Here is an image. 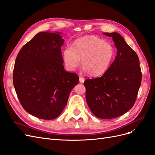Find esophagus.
Listing matches in <instances>:
<instances>
[{
  "mask_svg": "<svg viewBox=\"0 0 155 155\" xmlns=\"http://www.w3.org/2000/svg\"><path fill=\"white\" fill-rule=\"evenodd\" d=\"M84 81H85V79L82 77H79V82L80 83H83Z\"/></svg>",
  "mask_w": 155,
  "mask_h": 155,
  "instance_id": "34e87169",
  "label": "esophagus"
}]
</instances>
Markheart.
Instances as JSON below:
<instances>
[{"label": "heart", "mask_w": 155, "mask_h": 155, "mask_svg": "<svg viewBox=\"0 0 155 155\" xmlns=\"http://www.w3.org/2000/svg\"><path fill=\"white\" fill-rule=\"evenodd\" d=\"M114 57V48L110 43L93 35L82 37L75 41L72 48L63 50V59L67 69L74 71L80 63L87 74L97 76L109 68Z\"/></svg>", "instance_id": "1"}]
</instances>
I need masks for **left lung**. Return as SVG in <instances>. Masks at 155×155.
I'll list each match as a JSON object with an SVG mask.
<instances>
[{
  "label": "left lung",
  "instance_id": "left-lung-1",
  "mask_svg": "<svg viewBox=\"0 0 155 155\" xmlns=\"http://www.w3.org/2000/svg\"><path fill=\"white\" fill-rule=\"evenodd\" d=\"M112 37L117 54L102 76L86 79V100L97 118L111 119L124 114L134 104L141 85L142 72L137 53L117 32L104 33Z\"/></svg>",
  "mask_w": 155,
  "mask_h": 155
}]
</instances>
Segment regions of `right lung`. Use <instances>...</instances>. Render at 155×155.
<instances>
[{
    "label": "right lung",
    "instance_id": "right-lung-1",
    "mask_svg": "<svg viewBox=\"0 0 155 155\" xmlns=\"http://www.w3.org/2000/svg\"><path fill=\"white\" fill-rule=\"evenodd\" d=\"M61 32H39L18 52L13 69L14 88L25 110L37 118L53 120L67 105L79 82L63 65Z\"/></svg>",
    "mask_w": 155,
    "mask_h": 155
}]
</instances>
